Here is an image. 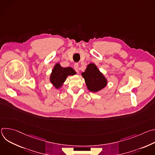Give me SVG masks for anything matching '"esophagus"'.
Masks as SVG:
<instances>
[{
  "label": "esophagus",
  "mask_w": 155,
  "mask_h": 155,
  "mask_svg": "<svg viewBox=\"0 0 155 155\" xmlns=\"http://www.w3.org/2000/svg\"><path fill=\"white\" fill-rule=\"evenodd\" d=\"M78 63H75V64H74V70L78 73V70H79V69H78Z\"/></svg>",
  "instance_id": "esophagus-1"
}]
</instances>
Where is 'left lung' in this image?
I'll list each match as a JSON object with an SVG mask.
<instances>
[{
  "label": "left lung",
  "mask_w": 155,
  "mask_h": 155,
  "mask_svg": "<svg viewBox=\"0 0 155 155\" xmlns=\"http://www.w3.org/2000/svg\"><path fill=\"white\" fill-rule=\"evenodd\" d=\"M81 75L84 78L87 89L90 91L97 92L107 85L106 78L94 64L88 65L84 72Z\"/></svg>",
  "instance_id": "left-lung-1"
}]
</instances>
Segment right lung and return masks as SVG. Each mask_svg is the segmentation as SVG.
<instances>
[{
  "instance_id": "obj_1",
  "label": "right lung",
  "mask_w": 155,
  "mask_h": 155,
  "mask_svg": "<svg viewBox=\"0 0 155 155\" xmlns=\"http://www.w3.org/2000/svg\"><path fill=\"white\" fill-rule=\"evenodd\" d=\"M75 74V71L71 68H62L59 64L55 65L50 77V81L53 84L59 88L61 86L66 78L69 75Z\"/></svg>"
}]
</instances>
